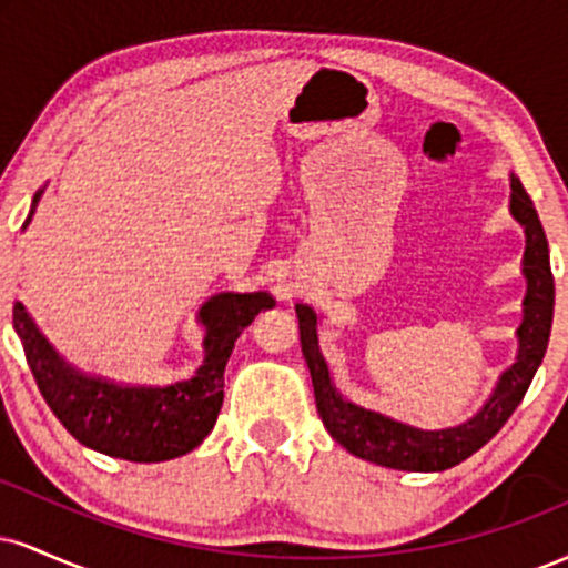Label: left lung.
<instances>
[{
	"mask_svg": "<svg viewBox=\"0 0 568 568\" xmlns=\"http://www.w3.org/2000/svg\"><path fill=\"white\" fill-rule=\"evenodd\" d=\"M510 216L524 226L526 251H524V321L518 331V355L510 368L499 374L497 387L491 389L488 400L467 422L443 429H419L376 414V410L355 406L334 387L323 352L317 347V315L312 306L296 304L298 334H302V352L306 368H310L312 387H315L317 414L325 429L338 446H344L352 456L389 467V470L406 473H440L459 465L473 456L480 446H486L501 425L513 416L518 403L524 400L526 389L542 363L547 342H550L552 304H556V285L550 272V247L537 216V207L518 175H510Z\"/></svg>",
	"mask_w": 568,
	"mask_h": 568,
	"instance_id": "1",
	"label": "left lung"
}]
</instances>
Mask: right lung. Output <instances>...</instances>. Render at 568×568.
<instances>
[{"instance_id":"right-lung-1","label":"right lung","mask_w":568,"mask_h":568,"mask_svg":"<svg viewBox=\"0 0 568 568\" xmlns=\"http://www.w3.org/2000/svg\"><path fill=\"white\" fill-rule=\"evenodd\" d=\"M42 192L34 194L23 230L31 224ZM272 306L275 298L264 291H224L207 298L197 315L205 328L202 366L192 379L165 387L116 384L80 374L39 334L21 302L12 306V328L21 338L44 403L82 446L114 459L165 462L189 454L207 438L224 403V368L234 342L258 312Z\"/></svg>"}]
</instances>
